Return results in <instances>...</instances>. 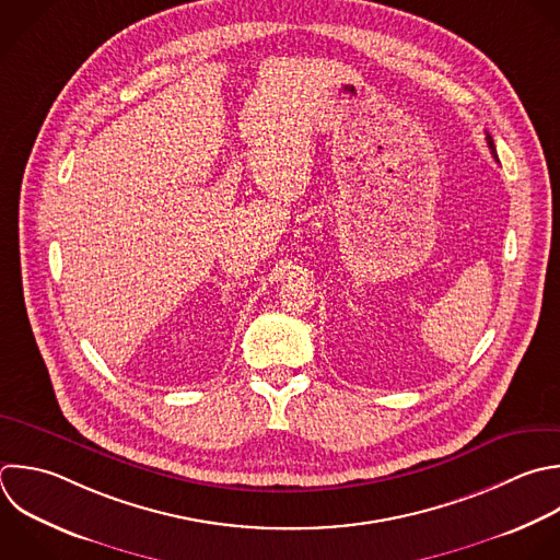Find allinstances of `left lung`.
<instances>
[{
    "label": "left lung",
    "mask_w": 560,
    "mask_h": 560,
    "mask_svg": "<svg viewBox=\"0 0 560 560\" xmlns=\"http://www.w3.org/2000/svg\"><path fill=\"white\" fill-rule=\"evenodd\" d=\"M486 142H488V149H490V153H492V158L497 160V151H494V142H492V138H490V133H486ZM499 162V160H497Z\"/></svg>",
    "instance_id": "obj_1"
}]
</instances>
